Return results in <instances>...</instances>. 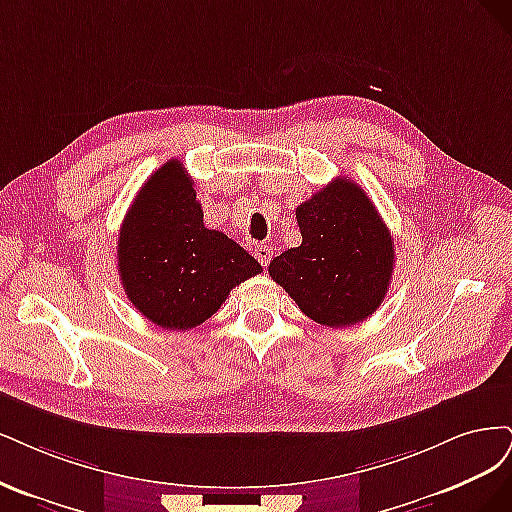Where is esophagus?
<instances>
[{
	"instance_id": "1",
	"label": "esophagus",
	"mask_w": 512,
	"mask_h": 512,
	"mask_svg": "<svg viewBox=\"0 0 512 512\" xmlns=\"http://www.w3.org/2000/svg\"><path fill=\"white\" fill-rule=\"evenodd\" d=\"M255 257H257V261L261 263V266H268L270 259H272V249H270L268 244H257L255 246Z\"/></svg>"
}]
</instances>
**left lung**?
<instances>
[{"label": "left lung", "instance_id": "1", "mask_svg": "<svg viewBox=\"0 0 512 512\" xmlns=\"http://www.w3.org/2000/svg\"><path fill=\"white\" fill-rule=\"evenodd\" d=\"M302 244L270 261L272 280L304 315L327 327L368 319L385 300L393 238L370 197L336 178L295 208Z\"/></svg>", "mask_w": 512, "mask_h": 512}]
</instances>
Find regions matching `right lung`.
Instances as JSON below:
<instances>
[{
	"label": "right lung",
	"instance_id": "right-lung-1",
	"mask_svg": "<svg viewBox=\"0 0 512 512\" xmlns=\"http://www.w3.org/2000/svg\"><path fill=\"white\" fill-rule=\"evenodd\" d=\"M129 302L163 329L187 332L210 319L229 291L261 272L240 244L204 225L193 180L170 159L129 206L117 242Z\"/></svg>",
	"mask_w": 512,
	"mask_h": 512
}]
</instances>
